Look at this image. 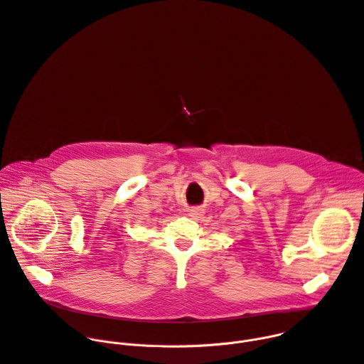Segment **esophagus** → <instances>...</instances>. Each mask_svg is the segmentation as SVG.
<instances>
[{"mask_svg": "<svg viewBox=\"0 0 364 364\" xmlns=\"http://www.w3.org/2000/svg\"><path fill=\"white\" fill-rule=\"evenodd\" d=\"M188 216L193 219H197V218L203 216V210L200 209V207H191V209H188Z\"/></svg>", "mask_w": 364, "mask_h": 364, "instance_id": "1", "label": "esophagus"}]
</instances>
